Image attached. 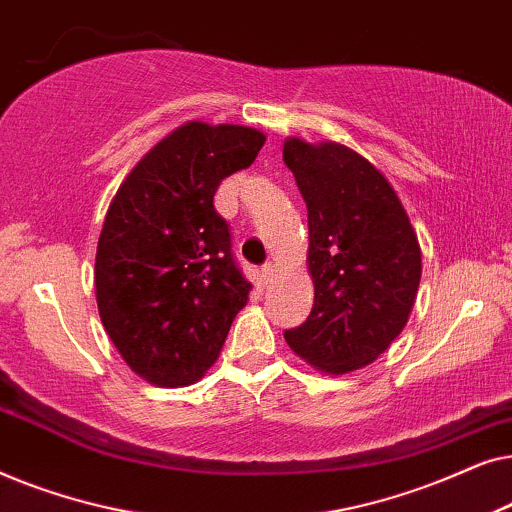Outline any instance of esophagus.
Masks as SVG:
<instances>
[{"label": "esophagus", "mask_w": 512, "mask_h": 512, "mask_svg": "<svg viewBox=\"0 0 512 512\" xmlns=\"http://www.w3.org/2000/svg\"><path fill=\"white\" fill-rule=\"evenodd\" d=\"M275 275H277V265H275V263H265V265H263V279H265V284H270L272 279H275Z\"/></svg>", "instance_id": "34e87169"}]
</instances>
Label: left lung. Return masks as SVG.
<instances>
[{"instance_id":"1","label":"left lung","mask_w":512,"mask_h":512,"mask_svg":"<svg viewBox=\"0 0 512 512\" xmlns=\"http://www.w3.org/2000/svg\"><path fill=\"white\" fill-rule=\"evenodd\" d=\"M284 163L307 205L314 305L284 338L326 375L373 363L408 324L422 247L389 179L340 142L284 139Z\"/></svg>"}]
</instances>
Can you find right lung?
<instances>
[{
	"mask_svg": "<svg viewBox=\"0 0 512 512\" xmlns=\"http://www.w3.org/2000/svg\"><path fill=\"white\" fill-rule=\"evenodd\" d=\"M265 135L188 121L132 167L104 216L95 298L130 370L156 387L198 382L219 359L251 284L230 256L214 193L247 170Z\"/></svg>",
	"mask_w": 512,
	"mask_h": 512,
	"instance_id": "right-lung-1",
	"label": "right lung"
}]
</instances>
